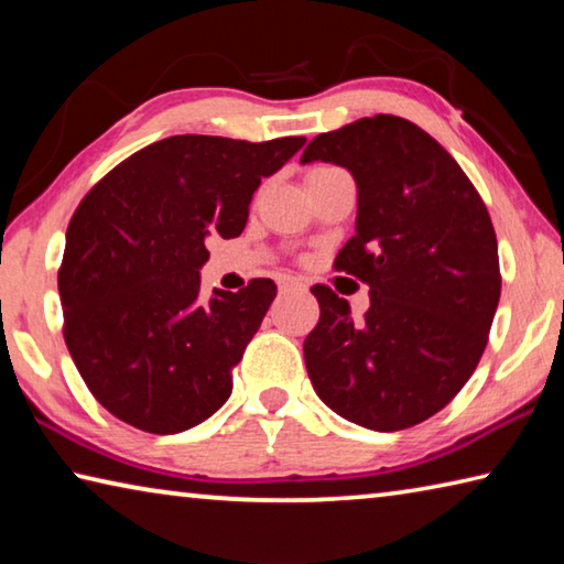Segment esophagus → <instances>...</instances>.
I'll use <instances>...</instances> for the list:
<instances>
[{"label":"esophagus","mask_w":564,"mask_h":564,"mask_svg":"<svg viewBox=\"0 0 564 564\" xmlns=\"http://www.w3.org/2000/svg\"><path fill=\"white\" fill-rule=\"evenodd\" d=\"M279 285H281L283 293H303L305 291V283L299 281V279H293V275H283Z\"/></svg>","instance_id":"obj_1"}]
</instances>
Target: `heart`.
Returning <instances> with one entry per match:
<instances>
[{
    "label": "heart",
    "instance_id": "heart-1",
    "mask_svg": "<svg viewBox=\"0 0 564 564\" xmlns=\"http://www.w3.org/2000/svg\"><path fill=\"white\" fill-rule=\"evenodd\" d=\"M323 169H330V166H316L313 171H323ZM313 171H311V174H313Z\"/></svg>",
    "mask_w": 564,
    "mask_h": 564
}]
</instances>
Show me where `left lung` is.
<instances>
[{
	"label": "left lung",
	"instance_id": "1",
	"mask_svg": "<svg viewBox=\"0 0 564 564\" xmlns=\"http://www.w3.org/2000/svg\"><path fill=\"white\" fill-rule=\"evenodd\" d=\"M301 161L356 178V236L336 269L370 289L362 318L328 285L311 289L321 305L303 343L311 383L350 423L405 431L460 393L488 346L502 285L488 206L431 133L393 113L318 133Z\"/></svg>",
	"mask_w": 564,
	"mask_h": 564
}]
</instances>
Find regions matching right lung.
<instances>
[{
  "instance_id": "right-lung-1",
  "label": "right lung",
  "mask_w": 564,
  "mask_h": 564,
  "mask_svg": "<svg viewBox=\"0 0 564 564\" xmlns=\"http://www.w3.org/2000/svg\"><path fill=\"white\" fill-rule=\"evenodd\" d=\"M305 144L184 133L131 154L66 228L64 340L91 395L139 431H188L221 408L275 299L271 279L202 299L208 236L236 238L248 204Z\"/></svg>"
}]
</instances>
